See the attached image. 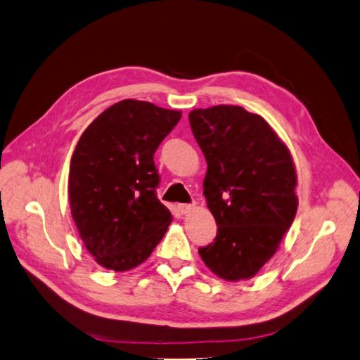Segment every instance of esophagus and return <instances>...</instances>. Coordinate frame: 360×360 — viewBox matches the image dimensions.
Instances as JSON below:
<instances>
[{
	"label": "esophagus",
	"mask_w": 360,
	"mask_h": 360,
	"mask_svg": "<svg viewBox=\"0 0 360 360\" xmlns=\"http://www.w3.org/2000/svg\"><path fill=\"white\" fill-rule=\"evenodd\" d=\"M178 210H179L181 214H188L190 211L195 210V204H179Z\"/></svg>",
	"instance_id": "esophagus-1"
}]
</instances>
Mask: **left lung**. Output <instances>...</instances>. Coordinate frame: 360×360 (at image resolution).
<instances>
[{
	"mask_svg": "<svg viewBox=\"0 0 360 360\" xmlns=\"http://www.w3.org/2000/svg\"><path fill=\"white\" fill-rule=\"evenodd\" d=\"M188 120L208 165L204 196L217 224L200 259L226 281L252 278L297 214L292 155L263 117L242 106L193 109Z\"/></svg>",
	"mask_w": 360,
	"mask_h": 360,
	"instance_id": "left-lung-1",
	"label": "left lung"
}]
</instances>
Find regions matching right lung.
<instances>
[{
	"label": "right lung",
	"mask_w": 360,
	"mask_h": 360,
	"mask_svg": "<svg viewBox=\"0 0 360 360\" xmlns=\"http://www.w3.org/2000/svg\"><path fill=\"white\" fill-rule=\"evenodd\" d=\"M181 110L122 100L82 134L71 156V216L88 252L106 269L124 272L149 259L172 222L156 196L153 155Z\"/></svg>",
	"instance_id": "1"
}]
</instances>
